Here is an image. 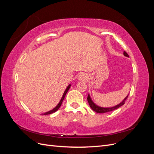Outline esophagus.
<instances>
[{"instance_id":"esophagus-1","label":"esophagus","mask_w":154,"mask_h":154,"mask_svg":"<svg viewBox=\"0 0 154 154\" xmlns=\"http://www.w3.org/2000/svg\"><path fill=\"white\" fill-rule=\"evenodd\" d=\"M87 79V76L85 73H82L78 76V80L80 81H85Z\"/></svg>"}]
</instances>
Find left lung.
Masks as SVG:
<instances>
[{
    "mask_svg": "<svg viewBox=\"0 0 154 154\" xmlns=\"http://www.w3.org/2000/svg\"><path fill=\"white\" fill-rule=\"evenodd\" d=\"M123 54L124 56H125V57H129V56L128 55V54L125 52V51H124L123 52ZM128 94L125 97V98L120 103H119L118 105H116V106H112V107H101V106H100L98 105H97L94 101H92L91 97L90 96V94H88V97H87V101H88V104H89L91 108L94 110V112H96L97 113H105V112H110V111H112V110H114L116 109H118L119 107L122 106V105H123L125 104V100H127V98L128 97Z\"/></svg>",
    "mask_w": 154,
    "mask_h": 154,
    "instance_id": "1",
    "label": "left lung"
}]
</instances>
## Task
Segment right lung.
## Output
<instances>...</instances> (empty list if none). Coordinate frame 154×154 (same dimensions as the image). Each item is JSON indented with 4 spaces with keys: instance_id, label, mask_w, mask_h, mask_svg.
I'll use <instances>...</instances> for the list:
<instances>
[{
    "instance_id": "1",
    "label": "right lung",
    "mask_w": 154,
    "mask_h": 154,
    "mask_svg": "<svg viewBox=\"0 0 154 154\" xmlns=\"http://www.w3.org/2000/svg\"><path fill=\"white\" fill-rule=\"evenodd\" d=\"M71 84H69V85L67 87L66 89L65 90V91H64V92H63V96H62V98H61V100H60V101L59 103H58V105H57V106H56L54 107V108L52 110H51L47 112H45V113H44V114H42V115H49V114H53V113L55 112H57V111L59 109V108L60 107V106H61V105H62V102H63V100H64V98H65V96H66V94H67V92L69 90L70 87H71Z\"/></svg>"
}]
</instances>
